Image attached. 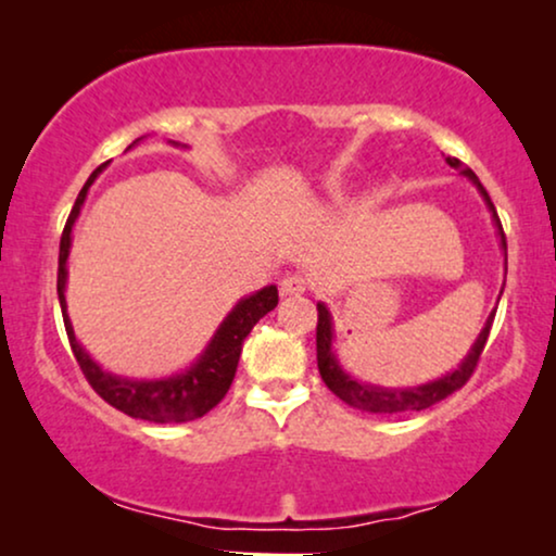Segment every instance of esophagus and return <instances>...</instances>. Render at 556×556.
Segmentation results:
<instances>
[{"instance_id": "obj_1", "label": "esophagus", "mask_w": 556, "mask_h": 556, "mask_svg": "<svg viewBox=\"0 0 556 556\" xmlns=\"http://www.w3.org/2000/svg\"><path fill=\"white\" fill-rule=\"evenodd\" d=\"M308 290V279H305V274H287L282 279V295H303V292Z\"/></svg>"}]
</instances>
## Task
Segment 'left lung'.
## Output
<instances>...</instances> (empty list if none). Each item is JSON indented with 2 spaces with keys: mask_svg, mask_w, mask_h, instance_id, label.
I'll return each mask as SVG.
<instances>
[{
  "mask_svg": "<svg viewBox=\"0 0 556 556\" xmlns=\"http://www.w3.org/2000/svg\"><path fill=\"white\" fill-rule=\"evenodd\" d=\"M446 164L455 169H460V175L468 177V180L476 185L478 193H481L483 203H486V208L491 212V222H494V227H496V238H500V245L504 253V269H507V240H504L502 222H500V216H496V208H494V203H491L486 188H483L481 180H478L476 172L463 167L457 159H446ZM316 308H318L316 361H318V374H321L324 384H327L342 402H348L350 407H358V410H366V413H379V416H384V413L387 416H392V413L426 410V407L437 405V402H442L444 397H450L452 392H457V389L465 387V381H468L476 371L478 358H481V353H483V344H486V340H489L491 321H494V314H491L486 318V324H483L478 340L473 342V348H470V353L465 355L455 371H446L444 376H439V379L426 381V384H418V387L389 389V387H379V384H368V381L355 379V376H350L348 371H344V368L340 366V361H337L334 350H331V340H334V324H331L329 308L324 303H316Z\"/></svg>",
  "mask_w": 556,
  "mask_h": 556,
  "instance_id": "8db88e82",
  "label": "left lung"
}]
</instances>
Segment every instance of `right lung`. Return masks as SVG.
<instances>
[{
    "label": "right lung",
    "mask_w": 556,
    "mask_h": 556,
    "mask_svg": "<svg viewBox=\"0 0 556 556\" xmlns=\"http://www.w3.org/2000/svg\"><path fill=\"white\" fill-rule=\"evenodd\" d=\"M140 140L143 138L132 140L127 149L138 146ZM169 143L180 146L175 143V140H169ZM106 164H101L99 169H93V175L88 177L86 185H83L78 198H75L73 212H70L65 232H62V240H60L56 295H60L62 318H65L70 348H73L75 361H78L80 371L86 374L88 384L96 389V394H99L101 400L110 402L112 407L123 410L125 416L151 420V424H185V420H195L206 416V413L219 405L222 397L227 394V389L235 379V371H238L242 342H245V337L251 334V329L256 327L258 318H264L269 311L277 308L279 303L277 285H269L264 287V290L253 292V295L240 298L238 303H235V308L225 316V321L219 324V329L214 331V337L208 340L206 350H203V353L195 358V363H190L185 371L164 376V379H130V376H117V374L104 371V368H101L99 363L83 350L78 337H75L73 321H70L67 316L65 287H67V256H70V245H73L75 219H78L83 201H86L88 195V188L96 182V177L101 175V169H104Z\"/></svg>",
    "instance_id": "obj_1"
}]
</instances>
